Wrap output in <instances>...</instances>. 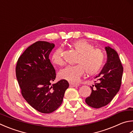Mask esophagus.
<instances>
[{
  "mask_svg": "<svg viewBox=\"0 0 133 133\" xmlns=\"http://www.w3.org/2000/svg\"><path fill=\"white\" fill-rule=\"evenodd\" d=\"M70 86L72 87H78L79 84H74V83H70Z\"/></svg>",
  "mask_w": 133,
  "mask_h": 133,
  "instance_id": "34e87169",
  "label": "esophagus"
}]
</instances>
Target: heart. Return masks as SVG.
I'll return each instance as SVG.
<instances>
[{
	"mask_svg": "<svg viewBox=\"0 0 133 133\" xmlns=\"http://www.w3.org/2000/svg\"><path fill=\"white\" fill-rule=\"evenodd\" d=\"M71 46L78 54L74 66H68L62 69L59 73L60 78L70 83H76L83 76L84 71L88 75L97 74L104 65L106 56L102 50L93 48V45L85 39H79L71 43ZM63 49L59 48L52 56L53 63L62 66Z\"/></svg>",
	"mask_w": 133,
	"mask_h": 133,
	"instance_id": "heart-1",
	"label": "heart"
}]
</instances>
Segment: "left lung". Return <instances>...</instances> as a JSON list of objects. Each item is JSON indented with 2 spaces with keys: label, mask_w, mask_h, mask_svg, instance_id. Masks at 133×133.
<instances>
[{
  "label": "left lung",
  "mask_w": 133,
  "mask_h": 133,
  "mask_svg": "<svg viewBox=\"0 0 133 133\" xmlns=\"http://www.w3.org/2000/svg\"><path fill=\"white\" fill-rule=\"evenodd\" d=\"M107 55V62L97 76L95 85L91 86V94L85 102L94 108H100L111 102L119 92L122 83L123 68L119 55L110 46L105 48ZM95 86V89L93 87Z\"/></svg>",
  "instance_id": "obj_1"
}]
</instances>
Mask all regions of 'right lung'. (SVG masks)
<instances>
[{"mask_svg":"<svg viewBox=\"0 0 133 133\" xmlns=\"http://www.w3.org/2000/svg\"><path fill=\"white\" fill-rule=\"evenodd\" d=\"M54 47V43L46 41L33 43L19 57L16 68L24 98L43 113H52L61 105L69 87L65 79L51 85L56 78V72L49 56Z\"/></svg>","mask_w":133,"mask_h":133,"instance_id":"add662e5","label":"right lung"}]
</instances>
